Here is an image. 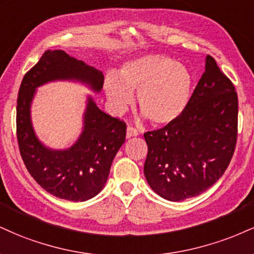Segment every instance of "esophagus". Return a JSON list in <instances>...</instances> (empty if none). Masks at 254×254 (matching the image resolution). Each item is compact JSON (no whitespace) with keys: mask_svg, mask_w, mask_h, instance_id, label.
Instances as JSON below:
<instances>
[{"mask_svg":"<svg viewBox=\"0 0 254 254\" xmlns=\"http://www.w3.org/2000/svg\"><path fill=\"white\" fill-rule=\"evenodd\" d=\"M139 133V131L136 129V127H131V125H129V127H127V138H131V137H136L137 135Z\"/></svg>","mask_w":254,"mask_h":254,"instance_id":"esophagus-1","label":"esophagus"}]
</instances>
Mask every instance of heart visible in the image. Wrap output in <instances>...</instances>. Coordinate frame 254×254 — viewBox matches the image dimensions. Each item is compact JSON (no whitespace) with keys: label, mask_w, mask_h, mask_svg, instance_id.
<instances>
[{"label":"heart","mask_w":254,"mask_h":254,"mask_svg":"<svg viewBox=\"0 0 254 254\" xmlns=\"http://www.w3.org/2000/svg\"><path fill=\"white\" fill-rule=\"evenodd\" d=\"M105 93L116 112H123L133 102L154 125L172 124L180 118L190 99L193 78L186 66L164 54H146L125 63L118 78L105 79Z\"/></svg>","instance_id":"obj_1"}]
</instances>
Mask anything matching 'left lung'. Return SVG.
I'll return each mask as SVG.
<instances>
[{
  "label": "left lung",
  "instance_id": "left-lung-1",
  "mask_svg": "<svg viewBox=\"0 0 254 254\" xmlns=\"http://www.w3.org/2000/svg\"><path fill=\"white\" fill-rule=\"evenodd\" d=\"M238 137V94L233 82L207 56L206 71L179 119L144 138V175L166 200L183 201L218 181L233 156Z\"/></svg>",
  "mask_w": 254,
  "mask_h": 254
}]
</instances>
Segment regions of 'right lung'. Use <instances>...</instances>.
<instances>
[{
	"instance_id": "right-lung-1",
	"label": "right lung",
	"mask_w": 254,
	"mask_h": 254,
	"mask_svg": "<svg viewBox=\"0 0 254 254\" xmlns=\"http://www.w3.org/2000/svg\"><path fill=\"white\" fill-rule=\"evenodd\" d=\"M58 79H75L100 91L103 73L64 51H46L24 74L17 96L16 136L21 157L30 175L46 191L68 201H86L102 190L112 161L125 142L127 124L98 109L88 98L84 131L67 150H51L36 138L30 122L35 88Z\"/></svg>"
}]
</instances>
